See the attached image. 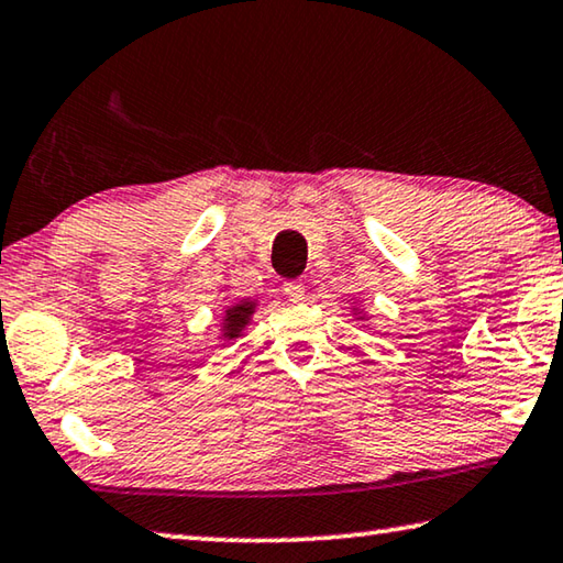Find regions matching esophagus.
Listing matches in <instances>:
<instances>
[{
    "label": "esophagus",
    "instance_id": "34e87169",
    "mask_svg": "<svg viewBox=\"0 0 563 563\" xmlns=\"http://www.w3.org/2000/svg\"><path fill=\"white\" fill-rule=\"evenodd\" d=\"M283 292L288 295L292 302H300L305 298V285L298 283V280H288V283L283 285Z\"/></svg>",
    "mask_w": 563,
    "mask_h": 563
}]
</instances>
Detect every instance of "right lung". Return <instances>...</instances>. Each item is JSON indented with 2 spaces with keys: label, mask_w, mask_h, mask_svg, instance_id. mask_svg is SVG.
<instances>
[{
  "label": "right lung",
  "mask_w": 563,
  "mask_h": 563,
  "mask_svg": "<svg viewBox=\"0 0 563 563\" xmlns=\"http://www.w3.org/2000/svg\"><path fill=\"white\" fill-rule=\"evenodd\" d=\"M253 302H238L231 310H225V338L233 340L241 335V330L247 325V320L253 316Z\"/></svg>",
  "instance_id": "right-lung-1"
}]
</instances>
